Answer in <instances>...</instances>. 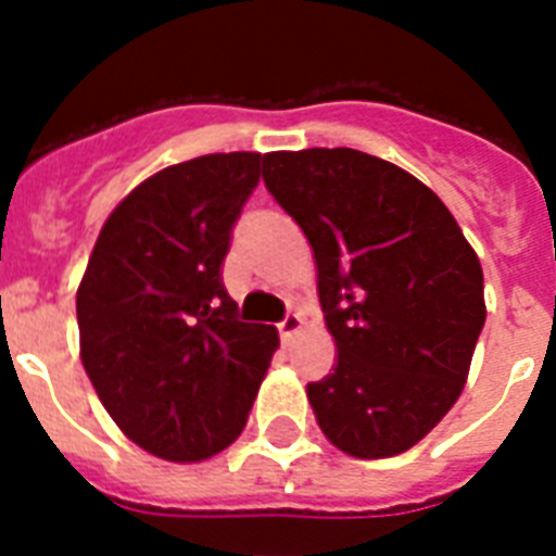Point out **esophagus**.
I'll return each mask as SVG.
<instances>
[{
  "label": "esophagus",
  "mask_w": 556,
  "mask_h": 556,
  "mask_svg": "<svg viewBox=\"0 0 556 556\" xmlns=\"http://www.w3.org/2000/svg\"><path fill=\"white\" fill-rule=\"evenodd\" d=\"M300 329H303V317H300L296 312H288L286 317H282V323H279V334H282L286 340L294 338Z\"/></svg>",
  "instance_id": "obj_1"
}]
</instances>
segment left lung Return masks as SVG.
Segmentation results:
<instances>
[{
	"label": "left lung",
	"instance_id": "8db88e82",
	"mask_svg": "<svg viewBox=\"0 0 556 556\" xmlns=\"http://www.w3.org/2000/svg\"><path fill=\"white\" fill-rule=\"evenodd\" d=\"M265 187L303 227L334 371L308 383L326 439L355 458L404 453L456 404L484 326L479 256L444 201L366 152H268Z\"/></svg>",
	"mask_w": 556,
	"mask_h": 556
}]
</instances>
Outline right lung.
<instances>
[{"instance_id": "obj_1", "label": "right lung", "mask_w": 556, "mask_h": 556, "mask_svg": "<svg viewBox=\"0 0 556 556\" xmlns=\"http://www.w3.org/2000/svg\"><path fill=\"white\" fill-rule=\"evenodd\" d=\"M260 152H216L147 178L100 230L77 288L80 357L112 421L167 462L233 444L279 346L242 323L222 265L260 185Z\"/></svg>"}]
</instances>
